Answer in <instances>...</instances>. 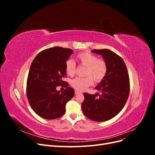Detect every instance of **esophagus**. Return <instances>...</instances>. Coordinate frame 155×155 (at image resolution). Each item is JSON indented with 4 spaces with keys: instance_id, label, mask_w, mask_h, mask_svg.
I'll list each match as a JSON object with an SVG mask.
<instances>
[{
    "instance_id": "34e87169",
    "label": "esophagus",
    "mask_w": 155,
    "mask_h": 155,
    "mask_svg": "<svg viewBox=\"0 0 155 155\" xmlns=\"http://www.w3.org/2000/svg\"><path fill=\"white\" fill-rule=\"evenodd\" d=\"M75 94H81V92H79V91L76 90V91H75Z\"/></svg>"
}]
</instances>
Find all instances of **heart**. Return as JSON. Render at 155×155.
<instances>
[{
	"instance_id": "b5f03b06",
	"label": "heart",
	"mask_w": 155,
	"mask_h": 155,
	"mask_svg": "<svg viewBox=\"0 0 155 155\" xmlns=\"http://www.w3.org/2000/svg\"><path fill=\"white\" fill-rule=\"evenodd\" d=\"M77 60L81 64L87 66L86 77H76L70 82V84L77 91H82L91 86L94 80L101 81L107 75L108 67L104 59H97V57L92 53L85 51L77 55ZM76 71V63L71 59L65 62V72L67 75L72 76Z\"/></svg>"
}]
</instances>
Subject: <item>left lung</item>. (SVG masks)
<instances>
[{
    "label": "left lung",
    "mask_w": 155,
    "mask_h": 155,
    "mask_svg": "<svg viewBox=\"0 0 155 155\" xmlns=\"http://www.w3.org/2000/svg\"><path fill=\"white\" fill-rule=\"evenodd\" d=\"M92 52L101 55L108 67L106 76L96 87L101 94L84 93L81 105L83 114L96 121L110 120L122 110L128 99L130 90L127 68L123 59L109 49L93 50Z\"/></svg>",
    "instance_id": "8db88e82"
}]
</instances>
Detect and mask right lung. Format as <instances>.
I'll return each mask as SVG.
<instances>
[{
	"label": "right lung",
	"mask_w": 155,
	"mask_h": 155,
	"mask_svg": "<svg viewBox=\"0 0 155 155\" xmlns=\"http://www.w3.org/2000/svg\"><path fill=\"white\" fill-rule=\"evenodd\" d=\"M73 54L69 48L52 47L36 55L30 68L27 79L26 94L35 113L46 120L58 118L65 113V105L74 96V91L68 87L63 91L56 87L64 81L65 62Z\"/></svg>",
	"instance_id": "1"
}]
</instances>
